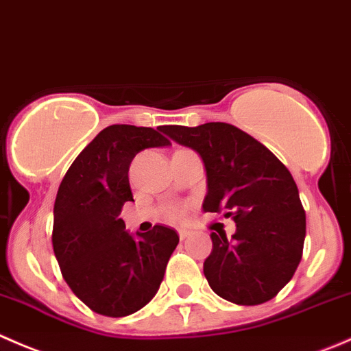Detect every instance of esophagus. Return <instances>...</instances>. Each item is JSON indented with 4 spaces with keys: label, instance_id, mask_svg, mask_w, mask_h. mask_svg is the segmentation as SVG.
<instances>
[{
    "label": "esophagus",
    "instance_id": "1",
    "mask_svg": "<svg viewBox=\"0 0 351 351\" xmlns=\"http://www.w3.org/2000/svg\"><path fill=\"white\" fill-rule=\"evenodd\" d=\"M179 237H180V241L187 239V237H189V230H184V228H180V230H179Z\"/></svg>",
    "mask_w": 351,
    "mask_h": 351
}]
</instances>
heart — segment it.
<instances>
[{"instance_id":"heart-1","label":"heart","mask_w":351,"mask_h":351,"mask_svg":"<svg viewBox=\"0 0 351 351\" xmlns=\"http://www.w3.org/2000/svg\"><path fill=\"white\" fill-rule=\"evenodd\" d=\"M182 215H184V211L180 206H172L171 210H169V217H171L172 220H180V218H182Z\"/></svg>"}]
</instances>
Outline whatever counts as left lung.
Returning <instances> with one entry per match:
<instances>
[{
  "label": "left lung",
  "mask_w": 351,
  "mask_h": 351,
  "mask_svg": "<svg viewBox=\"0 0 351 351\" xmlns=\"http://www.w3.org/2000/svg\"><path fill=\"white\" fill-rule=\"evenodd\" d=\"M164 133L199 154L206 169V213L225 211L237 230L211 232L203 265L211 290L237 305L271 300L302 259L305 211L289 169L251 134L227 123L165 126Z\"/></svg>",
  "instance_id": "left-lung-1"
}]
</instances>
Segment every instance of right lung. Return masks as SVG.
<instances>
[{
    "label": "right lung",
    "instance_id": "add662e5",
    "mask_svg": "<svg viewBox=\"0 0 351 351\" xmlns=\"http://www.w3.org/2000/svg\"><path fill=\"white\" fill-rule=\"evenodd\" d=\"M154 128L112 124L100 131L59 184L53 247L62 278L97 314L124 317L157 293L179 235L155 225L138 239L119 218L130 187L131 160L145 148L169 147Z\"/></svg>",
    "mask_w": 351,
    "mask_h": 351
}]
</instances>
